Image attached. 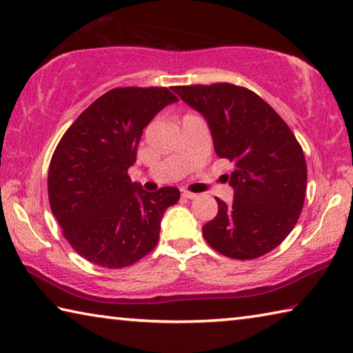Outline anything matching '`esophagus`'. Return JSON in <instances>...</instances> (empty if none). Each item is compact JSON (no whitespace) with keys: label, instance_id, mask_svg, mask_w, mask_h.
Here are the masks:
<instances>
[{"label":"esophagus","instance_id":"34e87169","mask_svg":"<svg viewBox=\"0 0 353 353\" xmlns=\"http://www.w3.org/2000/svg\"><path fill=\"white\" fill-rule=\"evenodd\" d=\"M182 198H185V199H194V198H198V194L191 193V191H187V190H182Z\"/></svg>","mask_w":353,"mask_h":353}]
</instances>
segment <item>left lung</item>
<instances>
[{"label":"left lung","mask_w":353,"mask_h":353,"mask_svg":"<svg viewBox=\"0 0 353 353\" xmlns=\"http://www.w3.org/2000/svg\"><path fill=\"white\" fill-rule=\"evenodd\" d=\"M210 128L214 151L234 163L225 176L234 202L216 198L218 214L202 227L219 254L252 260L294 229L307 191L303 151L279 113L259 94L234 83L172 87Z\"/></svg>","instance_id":"left-lung-1"}]
</instances>
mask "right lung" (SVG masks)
Here are the masks:
<instances>
[{"label":"right lung","mask_w":353,"mask_h":353,"mask_svg":"<svg viewBox=\"0 0 353 353\" xmlns=\"http://www.w3.org/2000/svg\"><path fill=\"white\" fill-rule=\"evenodd\" d=\"M177 98L165 87H119L88 105L59 141L48 198L65 240L109 270L130 266L159 241L160 221L181 198L174 187L148 193L129 166L149 121Z\"/></svg>","instance_id":"right-lung-1"}]
</instances>
